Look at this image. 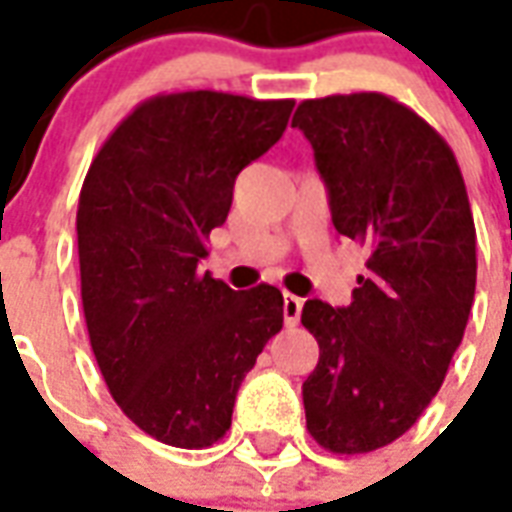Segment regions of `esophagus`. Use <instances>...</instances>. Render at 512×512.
<instances>
[{
    "label": "esophagus",
    "instance_id": "obj_1",
    "mask_svg": "<svg viewBox=\"0 0 512 512\" xmlns=\"http://www.w3.org/2000/svg\"><path fill=\"white\" fill-rule=\"evenodd\" d=\"M300 311H303V300L295 295H284V322L286 328H295L300 322Z\"/></svg>",
    "mask_w": 512,
    "mask_h": 512
}]
</instances>
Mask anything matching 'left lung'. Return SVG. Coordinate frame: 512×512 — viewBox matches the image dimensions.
Returning a JSON list of instances; mask_svg holds the SVG:
<instances>
[{
	"label": "left lung",
	"instance_id": "1",
	"mask_svg": "<svg viewBox=\"0 0 512 512\" xmlns=\"http://www.w3.org/2000/svg\"><path fill=\"white\" fill-rule=\"evenodd\" d=\"M292 126L314 148L336 231L369 253L350 306H303L320 344L306 427L328 452L364 455L408 433L447 378L477 286L474 217L447 140L391 96L306 99Z\"/></svg>",
	"mask_w": 512,
	"mask_h": 512
}]
</instances>
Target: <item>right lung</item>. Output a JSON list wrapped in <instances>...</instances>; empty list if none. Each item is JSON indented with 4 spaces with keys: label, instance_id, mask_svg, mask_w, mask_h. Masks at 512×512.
<instances>
[{
    "label": "right lung",
    "instance_id": "obj_1",
    "mask_svg": "<svg viewBox=\"0 0 512 512\" xmlns=\"http://www.w3.org/2000/svg\"><path fill=\"white\" fill-rule=\"evenodd\" d=\"M292 99L217 90L137 104L90 162L76 209L82 308L112 400L143 433L181 449L217 444L284 295L201 273L239 170L281 140Z\"/></svg>",
    "mask_w": 512,
    "mask_h": 512
}]
</instances>
